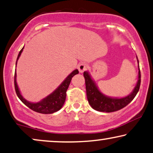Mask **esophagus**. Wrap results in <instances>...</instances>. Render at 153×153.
Here are the masks:
<instances>
[{
  "label": "esophagus",
  "instance_id": "obj_1",
  "mask_svg": "<svg viewBox=\"0 0 153 153\" xmlns=\"http://www.w3.org/2000/svg\"><path fill=\"white\" fill-rule=\"evenodd\" d=\"M77 68H78L79 72L82 73L87 69V65L85 63H81L77 66Z\"/></svg>",
  "mask_w": 153,
  "mask_h": 153
}]
</instances>
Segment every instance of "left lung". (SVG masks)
<instances>
[{
  "instance_id": "1",
  "label": "left lung",
  "mask_w": 153,
  "mask_h": 153,
  "mask_svg": "<svg viewBox=\"0 0 153 153\" xmlns=\"http://www.w3.org/2000/svg\"><path fill=\"white\" fill-rule=\"evenodd\" d=\"M139 62V60H137ZM87 97L89 105L95 110L103 112H113L127 106L138 93L141 85V72L139 71V79L134 89L130 95L123 98H111L102 94L87 72H84Z\"/></svg>"
}]
</instances>
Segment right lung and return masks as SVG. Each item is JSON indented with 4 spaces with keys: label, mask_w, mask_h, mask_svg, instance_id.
Instances as JSON below:
<instances>
[{
    "label": "right lung",
    "mask_w": 153,
    "mask_h": 153,
    "mask_svg": "<svg viewBox=\"0 0 153 153\" xmlns=\"http://www.w3.org/2000/svg\"><path fill=\"white\" fill-rule=\"evenodd\" d=\"M24 48V47H23ZM23 48L20 51V52L19 53L18 57L16 59V63L17 60L20 57V55L22 53ZM79 71L78 70L76 69L73 71L69 76L66 77L65 80L62 82L59 87L57 88L55 91L47 96L46 98L43 99V100L39 102L36 103H32L26 100H25L24 98L22 97V96L21 95L20 91L18 88L16 84V72L14 74V88L15 91H16V95L18 96L19 98L26 105L27 107H28L30 109H31L32 110H33L36 112L41 113V114H53L54 112H56L58 110H59L63 106L64 102H65L66 97V91H67L68 86H69L71 81L72 77H74L75 75L78 74Z\"/></svg>",
    "instance_id": "right-lung-1"
}]
</instances>
